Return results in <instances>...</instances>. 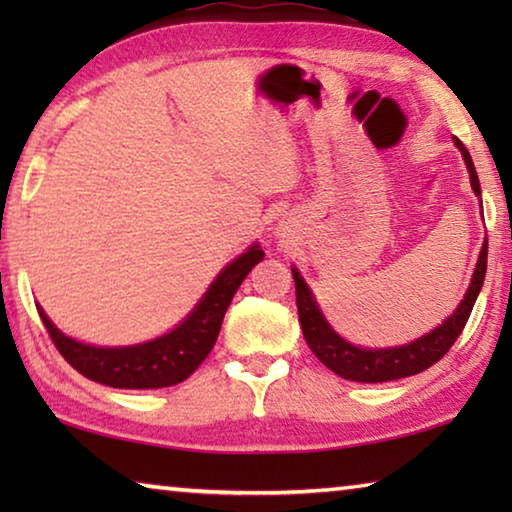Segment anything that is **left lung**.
<instances>
[{"label": "left lung", "mask_w": 512, "mask_h": 512, "mask_svg": "<svg viewBox=\"0 0 512 512\" xmlns=\"http://www.w3.org/2000/svg\"><path fill=\"white\" fill-rule=\"evenodd\" d=\"M456 149L463 153L467 173H470V185L476 196H481L479 176H476L474 162L470 151L465 149L463 142L454 137ZM485 268H488V239L483 241L479 262L472 273V282L467 287V293L461 300V305L454 309V314L443 320V325L431 329L429 334L420 336L406 345H397V348H361V345H352L345 341L327 323L323 311H320L314 293L302 280V275L296 266L291 268L293 282H296V302H298V318L302 334L309 350L316 354L323 366H327L336 375L350 381H363V384H379V381H393L402 377L418 375V372L431 368L438 363L452 348L454 341L461 336L467 318L472 314V307L479 291L483 287Z\"/></svg>", "instance_id": "obj_1"}]
</instances>
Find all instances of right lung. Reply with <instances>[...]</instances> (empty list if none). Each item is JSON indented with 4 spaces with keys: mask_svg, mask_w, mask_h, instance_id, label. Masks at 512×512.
<instances>
[{
    "mask_svg": "<svg viewBox=\"0 0 512 512\" xmlns=\"http://www.w3.org/2000/svg\"><path fill=\"white\" fill-rule=\"evenodd\" d=\"M262 259L264 250L253 244L214 277L183 323L158 339L124 348H101L69 339L40 305L36 307L58 352L83 377L112 388H167L185 381L212 352L232 296Z\"/></svg>",
    "mask_w": 512,
    "mask_h": 512,
    "instance_id": "add662e5",
    "label": "right lung"
}]
</instances>
